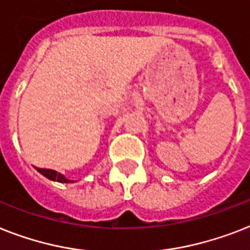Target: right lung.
<instances>
[{"instance_id": "obj_1", "label": "right lung", "mask_w": 250, "mask_h": 250, "mask_svg": "<svg viewBox=\"0 0 250 250\" xmlns=\"http://www.w3.org/2000/svg\"><path fill=\"white\" fill-rule=\"evenodd\" d=\"M37 171L40 172V173L43 174L44 177H47L48 180H52V181L65 182V184H68V182H72L70 180H68V178L64 177L62 173H59V172L54 171V169H44V168H37Z\"/></svg>"}]
</instances>
